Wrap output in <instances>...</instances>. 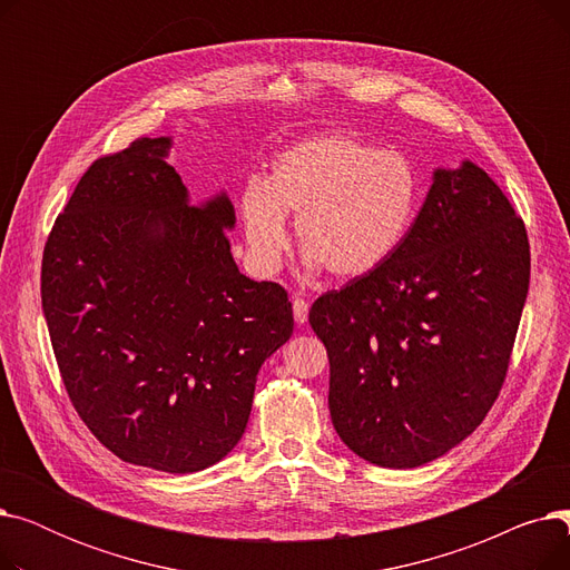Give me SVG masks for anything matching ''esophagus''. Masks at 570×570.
Returning <instances> with one entry per match:
<instances>
[{"label": "esophagus", "mask_w": 570, "mask_h": 570, "mask_svg": "<svg viewBox=\"0 0 570 570\" xmlns=\"http://www.w3.org/2000/svg\"><path fill=\"white\" fill-rule=\"evenodd\" d=\"M307 314H309V305L307 301H303V297H293V316H295V323H307Z\"/></svg>", "instance_id": "esophagus-1"}]
</instances>
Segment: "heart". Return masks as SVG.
Here are the masks:
<instances>
[{"mask_svg": "<svg viewBox=\"0 0 570 570\" xmlns=\"http://www.w3.org/2000/svg\"><path fill=\"white\" fill-rule=\"evenodd\" d=\"M423 198L415 161L351 134H316L273 161L239 200L252 261L275 273L288 252L284 215L297 243L327 275L355 279L391 261L409 237Z\"/></svg>", "mask_w": 570, "mask_h": 570, "instance_id": "heart-1", "label": "heart"}]
</instances>
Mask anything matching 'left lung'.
<instances>
[{
  "instance_id": "1",
  "label": "left lung",
  "mask_w": 570,
  "mask_h": 570,
  "mask_svg": "<svg viewBox=\"0 0 570 570\" xmlns=\"http://www.w3.org/2000/svg\"><path fill=\"white\" fill-rule=\"evenodd\" d=\"M522 217L464 161L436 170L400 252L316 297L340 439L363 460L413 469L485 421L511 365L529 291Z\"/></svg>"
}]
</instances>
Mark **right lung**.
I'll use <instances>...</instances> for the list:
<instances>
[{
  "label": "right lung",
  "mask_w": 570,
  "mask_h": 570,
  "mask_svg": "<svg viewBox=\"0 0 570 570\" xmlns=\"http://www.w3.org/2000/svg\"><path fill=\"white\" fill-rule=\"evenodd\" d=\"M168 147L136 138L85 170L48 235L41 303L87 430L119 460L194 473L243 439L293 309L284 286L239 273L230 200L191 205Z\"/></svg>",
  "instance_id": "right-lung-1"
}]
</instances>
